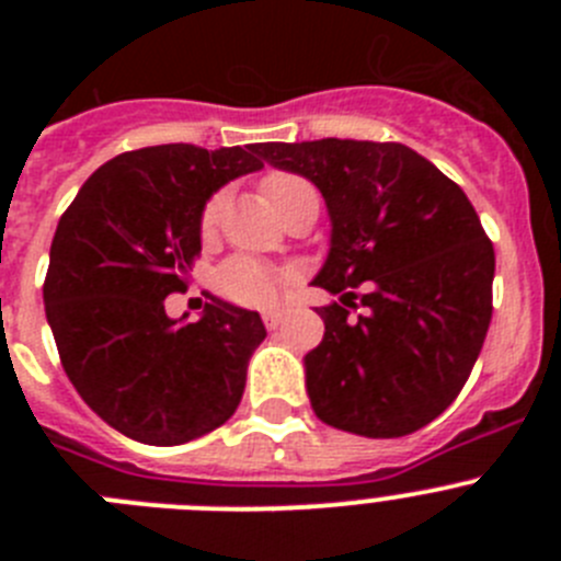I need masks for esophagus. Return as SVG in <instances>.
Returning <instances> with one entry per match:
<instances>
[{"instance_id":"34e87169","label":"esophagus","mask_w":561,"mask_h":561,"mask_svg":"<svg viewBox=\"0 0 561 561\" xmlns=\"http://www.w3.org/2000/svg\"><path fill=\"white\" fill-rule=\"evenodd\" d=\"M284 314L286 311L284 309H264L261 311V317H264V325L270 331H275L277 325H280V320H284Z\"/></svg>"}]
</instances>
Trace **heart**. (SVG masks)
<instances>
[{
  "mask_svg": "<svg viewBox=\"0 0 561 561\" xmlns=\"http://www.w3.org/2000/svg\"><path fill=\"white\" fill-rule=\"evenodd\" d=\"M311 187L304 180H297L291 173H270L264 180V193L270 205L275 207L277 216L297 199L309 193ZM221 210H225V193H216L210 202L202 210V232H213L221 219ZM284 286V275L275 270V266L257 261V257H232L221 266L219 272V289L221 295L236 300V304L244 306H264L270 300H275V295Z\"/></svg>",
  "mask_w": 561,
  "mask_h": 561,
  "instance_id": "b5f03b06",
  "label": "heart"
}]
</instances>
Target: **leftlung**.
Instances as JSON below:
<instances>
[{
	"label": "left lung",
	"mask_w": 561,
	"mask_h": 561,
	"mask_svg": "<svg viewBox=\"0 0 561 561\" xmlns=\"http://www.w3.org/2000/svg\"><path fill=\"white\" fill-rule=\"evenodd\" d=\"M277 171L309 180L329 210V255L311 284L325 334L304 356L317 419L399 438L453 404L492 320L494 250L466 193L401 142H255ZM366 314L356 321L355 289Z\"/></svg>",
	"instance_id": "left-lung-1"
}]
</instances>
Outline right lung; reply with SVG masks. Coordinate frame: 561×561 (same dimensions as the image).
Segmentation results:
<instances>
[{
    "mask_svg": "<svg viewBox=\"0 0 561 561\" xmlns=\"http://www.w3.org/2000/svg\"><path fill=\"white\" fill-rule=\"evenodd\" d=\"M252 146L171 142L98 168L58 221L44 311L61 365L108 427L176 447L221 427L264 342L257 311L210 297L196 323L165 297L185 289L202 210L227 182L261 171Z\"/></svg>",
    "mask_w": 561,
    "mask_h": 561,
    "instance_id": "1",
    "label": "right lung"
}]
</instances>
